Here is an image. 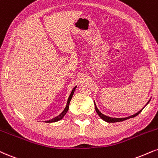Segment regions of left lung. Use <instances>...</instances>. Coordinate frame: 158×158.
Masks as SVG:
<instances>
[{
    "instance_id": "8db88e82",
    "label": "left lung",
    "mask_w": 158,
    "mask_h": 158,
    "mask_svg": "<svg viewBox=\"0 0 158 158\" xmlns=\"http://www.w3.org/2000/svg\"><path fill=\"white\" fill-rule=\"evenodd\" d=\"M150 102V99H149V102H147V104H146V105H147L148 104H149V102ZM94 104H95V109H96V113H98V115H99L100 116V118L102 119H103V120L104 121H106V122H108V123H115V122H120V121H125V120H127V119H129V118H134V117H135V116H137V115H138V114H139L140 112L142 111V110H143V109H141L140 110V111H138V113H135V114H134V115H130V116H129V117H126V118H112V117H109V116H107V115H104V114H102V113H101V112L99 111V110H98V109L97 108V107H96V103H95V102H94ZM145 105V106H146Z\"/></svg>"
}]
</instances>
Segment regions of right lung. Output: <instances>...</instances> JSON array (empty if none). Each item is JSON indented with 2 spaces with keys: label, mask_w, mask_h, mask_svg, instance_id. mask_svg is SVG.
<instances>
[{
  "label": "right lung",
  "mask_w": 158,
  "mask_h": 158,
  "mask_svg": "<svg viewBox=\"0 0 158 158\" xmlns=\"http://www.w3.org/2000/svg\"><path fill=\"white\" fill-rule=\"evenodd\" d=\"M77 86H75V87H74L73 88V90H72L71 93V94H70L69 97H68V102H67V104H66V107H64V109L63 111H62V113H61L60 114V115H58V116H56V117H55V118H54L51 119V120L46 121H45V122H46V123H52V122H56V121H58L61 120V119H62V118H63V117L64 116V115H65V114L67 113V112H68V109H69V104H70V102H71V98H72V97H73V94H74V91H75L76 88H77Z\"/></svg>",
  "instance_id": "1"
}]
</instances>
